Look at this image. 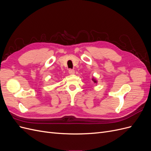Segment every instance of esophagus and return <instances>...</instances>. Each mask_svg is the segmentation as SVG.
Returning <instances> with one entry per match:
<instances>
[{
    "label": "esophagus",
    "instance_id": "obj_1",
    "mask_svg": "<svg viewBox=\"0 0 151 151\" xmlns=\"http://www.w3.org/2000/svg\"><path fill=\"white\" fill-rule=\"evenodd\" d=\"M68 73H69V74H70V75L74 74H75V70H73V69H69V70H68Z\"/></svg>",
    "mask_w": 151,
    "mask_h": 151
}]
</instances>
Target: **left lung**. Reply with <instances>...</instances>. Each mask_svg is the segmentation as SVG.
<instances>
[{"label":"left lung","instance_id":"1","mask_svg":"<svg viewBox=\"0 0 151 151\" xmlns=\"http://www.w3.org/2000/svg\"><path fill=\"white\" fill-rule=\"evenodd\" d=\"M92 81H93V83H96H96H98V81H96V79L95 78H94V77H93V78L92 79Z\"/></svg>","mask_w":151,"mask_h":151}]
</instances>
